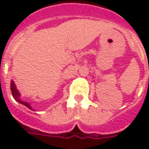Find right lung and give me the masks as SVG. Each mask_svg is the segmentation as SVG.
Listing matches in <instances>:
<instances>
[{
    "label": "right lung",
    "mask_w": 149,
    "mask_h": 149,
    "mask_svg": "<svg viewBox=\"0 0 149 149\" xmlns=\"http://www.w3.org/2000/svg\"><path fill=\"white\" fill-rule=\"evenodd\" d=\"M10 88H11L13 97H14L15 99L17 100L18 102H20V103L23 104L24 105L27 106L29 109H32V108H31L30 105H29V104H28L27 102H23V101H21V100L19 99V96H20V94H19V93H18V91L16 89V87H15V84H14V83H13V81H12V82H11V87H10Z\"/></svg>",
    "instance_id": "obj_1"
}]
</instances>
